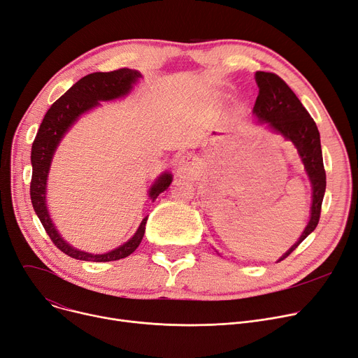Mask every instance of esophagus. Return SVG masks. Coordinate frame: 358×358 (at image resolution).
I'll list each match as a JSON object with an SVG mask.
<instances>
[{"label":"esophagus","mask_w":358,"mask_h":358,"mask_svg":"<svg viewBox=\"0 0 358 358\" xmlns=\"http://www.w3.org/2000/svg\"><path fill=\"white\" fill-rule=\"evenodd\" d=\"M178 171L184 176H192L193 173H196V162L192 158V155H185L180 159L178 164Z\"/></svg>","instance_id":"obj_1"}]
</instances>
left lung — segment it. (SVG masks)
I'll return each instance as SVG.
<instances>
[{
    "label": "left lung",
    "instance_id": "obj_1",
    "mask_svg": "<svg viewBox=\"0 0 358 358\" xmlns=\"http://www.w3.org/2000/svg\"><path fill=\"white\" fill-rule=\"evenodd\" d=\"M255 81L259 88L252 108L255 119L259 123H267L268 129L296 146L312 184V208L308 227L294 245L278 259L281 261L287 258L300 245V242L317 227L327 189V174L322 159L321 136H319L316 123L292 88L273 72L258 71L255 73Z\"/></svg>",
    "mask_w": 358,
    "mask_h": 358
}]
</instances>
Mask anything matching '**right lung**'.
<instances>
[{
  "label": "right lung",
  "mask_w": 358,
  "mask_h": 358,
  "mask_svg": "<svg viewBox=\"0 0 358 358\" xmlns=\"http://www.w3.org/2000/svg\"><path fill=\"white\" fill-rule=\"evenodd\" d=\"M142 77L141 72L120 68L110 72H94L85 75L78 83H75L65 94L56 100L43 117V122L37 130V135L31 145V182H30V199L33 209L41 219L43 228L52 242L68 257L92 262L116 261L129 257L134 252L143 238L145 224L148 216L142 220L136 234L119 248H115L106 254H90L80 251L66 243L56 231L46 208V182L50 162L56 148L68 129L78 120V117L88 110L100 106V101H110L124 97L134 87V84ZM173 181V176L164 173L158 177L154 185L149 189V199L155 200L162 192H165Z\"/></svg>",
  "instance_id": "1"
}]
</instances>
